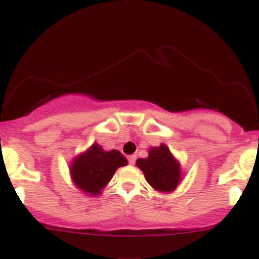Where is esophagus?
Here are the masks:
<instances>
[{
    "label": "esophagus",
    "mask_w": 259,
    "mask_h": 259,
    "mask_svg": "<svg viewBox=\"0 0 259 259\" xmlns=\"http://www.w3.org/2000/svg\"><path fill=\"white\" fill-rule=\"evenodd\" d=\"M127 160H129L130 164H136L137 156L136 155H129V156H127Z\"/></svg>",
    "instance_id": "esophagus-1"
}]
</instances>
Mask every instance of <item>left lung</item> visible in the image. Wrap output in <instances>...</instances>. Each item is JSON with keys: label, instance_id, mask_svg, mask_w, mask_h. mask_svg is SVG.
Instances as JSON below:
<instances>
[{"label": "left lung", "instance_id": "left-lung-1", "mask_svg": "<svg viewBox=\"0 0 259 259\" xmlns=\"http://www.w3.org/2000/svg\"><path fill=\"white\" fill-rule=\"evenodd\" d=\"M137 167L145 173L147 183L157 192H173L181 180L179 161L170 154L169 148L161 143L159 147H151L148 157L138 159Z\"/></svg>", "mask_w": 259, "mask_h": 259}]
</instances>
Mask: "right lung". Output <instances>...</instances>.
I'll list each match as a JSON object with an SVG mask.
<instances>
[{
    "label": "right lung",
    "instance_id": "add662e5",
    "mask_svg": "<svg viewBox=\"0 0 259 259\" xmlns=\"http://www.w3.org/2000/svg\"><path fill=\"white\" fill-rule=\"evenodd\" d=\"M126 164L127 160L120 151H104L99 143H94L73 160L70 165L71 179L80 190L90 195H98L111 181L117 168Z\"/></svg>",
    "mask_w": 259,
    "mask_h": 259
}]
</instances>
